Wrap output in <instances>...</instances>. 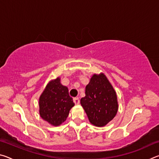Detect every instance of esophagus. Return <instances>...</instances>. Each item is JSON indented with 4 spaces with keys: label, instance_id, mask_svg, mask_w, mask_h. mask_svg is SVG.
<instances>
[{
    "label": "esophagus",
    "instance_id": "34e87169",
    "mask_svg": "<svg viewBox=\"0 0 159 159\" xmlns=\"http://www.w3.org/2000/svg\"><path fill=\"white\" fill-rule=\"evenodd\" d=\"M74 102L76 104H79V102H80V100H79V98H74Z\"/></svg>",
    "mask_w": 159,
    "mask_h": 159
}]
</instances>
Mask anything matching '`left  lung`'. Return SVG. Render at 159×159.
<instances>
[{"label": "left lung", "mask_w": 159, "mask_h": 159, "mask_svg": "<svg viewBox=\"0 0 159 159\" xmlns=\"http://www.w3.org/2000/svg\"><path fill=\"white\" fill-rule=\"evenodd\" d=\"M85 93L80 104L92 124L102 127L115 117L118 111L116 94L105 75L94 74Z\"/></svg>", "instance_id": "1"}]
</instances>
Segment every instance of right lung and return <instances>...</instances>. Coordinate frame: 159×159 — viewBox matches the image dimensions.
Instances as JSON below:
<instances>
[{
    "mask_svg": "<svg viewBox=\"0 0 159 159\" xmlns=\"http://www.w3.org/2000/svg\"><path fill=\"white\" fill-rule=\"evenodd\" d=\"M74 106L73 98L69 96L68 88L60 83V78L48 83L39 99L41 118L55 126L65 121Z\"/></svg>",
    "mask_w": 159,
    "mask_h": 159,
    "instance_id": "1",
    "label": "right lung"
}]
</instances>
